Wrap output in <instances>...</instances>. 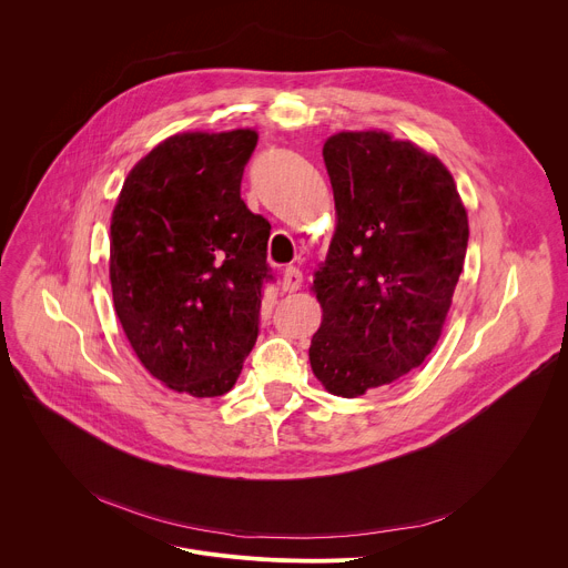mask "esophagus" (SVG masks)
I'll return each instance as SVG.
<instances>
[{"instance_id":"34e87169","label":"esophagus","mask_w":568,"mask_h":568,"mask_svg":"<svg viewBox=\"0 0 568 568\" xmlns=\"http://www.w3.org/2000/svg\"><path fill=\"white\" fill-rule=\"evenodd\" d=\"M301 283H303V274H301L298 267H287L283 272V283L281 285H283L285 292H296L301 287Z\"/></svg>"}]
</instances>
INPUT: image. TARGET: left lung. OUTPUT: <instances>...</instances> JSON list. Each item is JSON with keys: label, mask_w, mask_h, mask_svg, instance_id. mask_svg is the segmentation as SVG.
Wrapping results in <instances>:
<instances>
[{"label": "left lung", "mask_w": 568, "mask_h": 568, "mask_svg": "<svg viewBox=\"0 0 568 568\" xmlns=\"http://www.w3.org/2000/svg\"><path fill=\"white\" fill-rule=\"evenodd\" d=\"M337 226L313 281L322 326L311 365L335 396L355 398L417 369L435 348L469 242V220L444 163L385 131L326 140Z\"/></svg>", "instance_id": "obj_1"}]
</instances>
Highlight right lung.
<instances>
[{
  "mask_svg": "<svg viewBox=\"0 0 568 568\" xmlns=\"http://www.w3.org/2000/svg\"><path fill=\"white\" fill-rule=\"evenodd\" d=\"M257 133H176L129 172L111 220L118 320L144 369L226 394L257 339L270 222L240 196Z\"/></svg>",
  "mask_w": 568,
  "mask_h": 568,
  "instance_id": "obj_1",
  "label": "right lung"
}]
</instances>
